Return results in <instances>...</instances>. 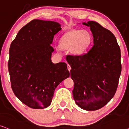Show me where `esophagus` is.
Instances as JSON below:
<instances>
[{
  "label": "esophagus",
  "mask_w": 129,
  "mask_h": 129,
  "mask_svg": "<svg viewBox=\"0 0 129 129\" xmlns=\"http://www.w3.org/2000/svg\"><path fill=\"white\" fill-rule=\"evenodd\" d=\"M67 68H68V71H70V70H71V66H70L69 64L67 65Z\"/></svg>",
  "instance_id": "1"
}]
</instances>
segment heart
Returning a JSON list of instances; mask_svg holds the SVG:
<instances>
[{"mask_svg":"<svg viewBox=\"0 0 129 129\" xmlns=\"http://www.w3.org/2000/svg\"><path fill=\"white\" fill-rule=\"evenodd\" d=\"M92 41V37L86 30H71L62 36L59 41L61 49H68L72 47V52L76 55L86 52Z\"/></svg>","mask_w":129,"mask_h":129,"instance_id":"heart-1","label":"heart"}]
</instances>
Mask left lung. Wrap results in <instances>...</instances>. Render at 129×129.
<instances>
[{"label": "left lung", "mask_w": 129, "mask_h": 129, "mask_svg": "<svg viewBox=\"0 0 129 129\" xmlns=\"http://www.w3.org/2000/svg\"><path fill=\"white\" fill-rule=\"evenodd\" d=\"M90 27L94 45L87 54L69 55L75 103L82 109L99 110L114 97L121 71L120 49L115 36L97 22H83Z\"/></svg>", "instance_id": "8db88e82"}]
</instances>
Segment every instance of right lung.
<instances>
[{"label": "right lung", "instance_id": "obj_1", "mask_svg": "<svg viewBox=\"0 0 129 129\" xmlns=\"http://www.w3.org/2000/svg\"><path fill=\"white\" fill-rule=\"evenodd\" d=\"M61 30L54 21L34 19L18 32L9 49L11 87L20 101L32 109L51 103L56 87L70 77L65 62L52 63L54 35Z\"/></svg>", "mask_w": 129, "mask_h": 129}]
</instances>
